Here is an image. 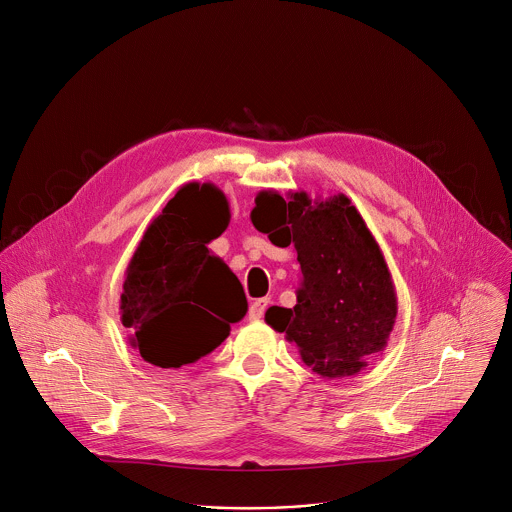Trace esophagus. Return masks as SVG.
I'll use <instances>...</instances> for the list:
<instances>
[{"mask_svg": "<svg viewBox=\"0 0 512 512\" xmlns=\"http://www.w3.org/2000/svg\"><path fill=\"white\" fill-rule=\"evenodd\" d=\"M267 306H269V300H267V298L255 300V302L249 306V320H261L263 314H265V310H267Z\"/></svg>", "mask_w": 512, "mask_h": 512, "instance_id": "1", "label": "esophagus"}]
</instances>
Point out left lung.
<instances>
[{"mask_svg": "<svg viewBox=\"0 0 512 512\" xmlns=\"http://www.w3.org/2000/svg\"><path fill=\"white\" fill-rule=\"evenodd\" d=\"M251 223L277 247L298 251L302 285L294 308L271 306L265 322L296 342L302 360L322 377L358 375L387 348L397 294L379 243L344 194L326 200L275 190L255 196Z\"/></svg>", "mask_w": 512, "mask_h": 512, "instance_id": "left-lung-1", "label": "left lung"}]
</instances>
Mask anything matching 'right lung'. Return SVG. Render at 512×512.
<instances>
[{
    "label": "right lung",
    "mask_w": 512,
    "mask_h": 512,
    "mask_svg": "<svg viewBox=\"0 0 512 512\" xmlns=\"http://www.w3.org/2000/svg\"><path fill=\"white\" fill-rule=\"evenodd\" d=\"M229 223L225 192L210 182H188L145 229L119 300L129 342L145 362L160 369L196 362L247 314L241 281L206 247Z\"/></svg>",
    "instance_id": "1"
}]
</instances>
